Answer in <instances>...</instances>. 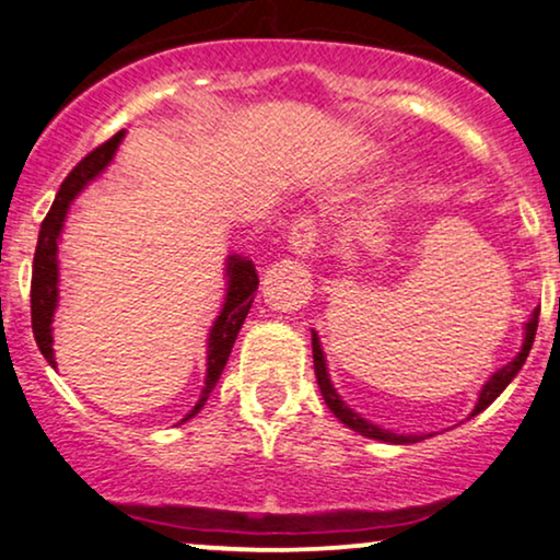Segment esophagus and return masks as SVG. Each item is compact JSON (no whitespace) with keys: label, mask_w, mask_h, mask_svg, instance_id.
Masks as SVG:
<instances>
[{"label":"esophagus","mask_w":560,"mask_h":560,"mask_svg":"<svg viewBox=\"0 0 560 560\" xmlns=\"http://www.w3.org/2000/svg\"><path fill=\"white\" fill-rule=\"evenodd\" d=\"M317 247V228L313 217H300L292 224V235H289V250L296 258H307Z\"/></svg>","instance_id":"obj_1"}]
</instances>
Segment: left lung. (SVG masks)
<instances>
[{"instance_id":"left-lung-1","label":"left lung","mask_w":560,"mask_h":560,"mask_svg":"<svg viewBox=\"0 0 560 560\" xmlns=\"http://www.w3.org/2000/svg\"><path fill=\"white\" fill-rule=\"evenodd\" d=\"M537 317H540V307H535L533 315L527 317L525 341H522L520 353H516L512 362L504 364L501 370H497L491 374V377L486 380V385L480 387L476 408H472V413L468 416V419H472V416H478L480 410H486L488 406H491V402L506 390L509 382H512L516 374H520L522 364H525L527 357H529V349H533L535 332H537ZM313 362H315V377H317V385H320L325 406H328L332 410V416H336V419L341 423H346V427H349L351 431H357V434H362L366 439L387 442V444H416V442H421V439H427V434H395V431H390V429H382V427H377V423L362 419V413H357V410L346 406V400L336 393V387H332L330 374H328V364H325V351H323L320 338H317L315 330H313Z\"/></svg>"}]
</instances>
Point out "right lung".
<instances>
[{
    "mask_svg": "<svg viewBox=\"0 0 560 560\" xmlns=\"http://www.w3.org/2000/svg\"><path fill=\"white\" fill-rule=\"evenodd\" d=\"M126 131H118L116 137L97 147L95 152H90L72 173L67 175V180L61 183L59 194H56L51 209L40 224L38 232V245H35V258H33V281H31V317H33V336L38 343L40 353L46 357V362L56 370V357H54V313L59 307V240L63 222H67L69 207L92 180L101 178L105 167L110 165L116 158L118 144H121ZM224 279H228V294H224V304L219 310L214 325H211L209 338H207V377H203L201 398L194 408L188 410V419H194L198 410L203 408V402L217 387L219 377H222L224 364H228L232 346L237 341V332L243 328L247 313H250V304L256 300L258 292V273L250 258L237 256L232 253L224 264Z\"/></svg>",
    "mask_w": 560,
    "mask_h": 560,
    "instance_id": "obj_1",
    "label": "right lung"
}]
</instances>
